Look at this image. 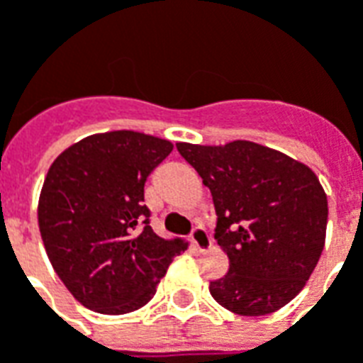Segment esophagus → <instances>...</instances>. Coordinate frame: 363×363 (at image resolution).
<instances>
[{
    "label": "esophagus",
    "mask_w": 363,
    "mask_h": 363,
    "mask_svg": "<svg viewBox=\"0 0 363 363\" xmlns=\"http://www.w3.org/2000/svg\"><path fill=\"white\" fill-rule=\"evenodd\" d=\"M190 243L194 247V251L206 252L212 247V237H210V233H208L204 228L198 225V228L192 229V233H190Z\"/></svg>",
    "instance_id": "34e87169"
}]
</instances>
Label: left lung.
Returning a JSON list of instances; mask_svg holds the SVG:
<instances>
[{
    "label": "left lung",
    "mask_w": 363,
    "mask_h": 363,
    "mask_svg": "<svg viewBox=\"0 0 363 363\" xmlns=\"http://www.w3.org/2000/svg\"><path fill=\"white\" fill-rule=\"evenodd\" d=\"M210 189L218 213L216 239L229 272L210 281L229 311L260 317L303 289L327 235V194L303 163L260 143H177Z\"/></svg>",
    "instance_id": "obj_1"
}]
</instances>
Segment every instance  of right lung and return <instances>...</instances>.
<instances>
[{
    "label": "right lung",
    "instance_id": "right-lung-1",
    "mask_svg": "<svg viewBox=\"0 0 363 363\" xmlns=\"http://www.w3.org/2000/svg\"><path fill=\"white\" fill-rule=\"evenodd\" d=\"M173 151L155 135L116 130L83 138L48 169L38 228L52 267L72 296L103 315L135 311L155 296L182 239L153 233L143 186Z\"/></svg>",
    "mask_w": 363,
    "mask_h": 363
}]
</instances>
